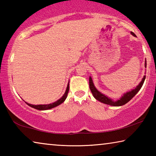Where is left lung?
<instances>
[{"label": "left lung", "mask_w": 156, "mask_h": 156, "mask_svg": "<svg viewBox=\"0 0 156 156\" xmlns=\"http://www.w3.org/2000/svg\"><path fill=\"white\" fill-rule=\"evenodd\" d=\"M131 35L136 37V34L133 32H132L131 31ZM144 67H147L146 61H145ZM145 78H146V76L144 75V77L142 78V80L140 82L138 85H137L135 88L132 89L131 90L126 92V93H124L122 94V96L120 97V98L117 100H112V98H109L107 96H105V94H102L101 92H100L98 90L94 85L91 76H89V88H90V90L91 91L92 94H93L94 97L100 102L108 105H111V106H113V107H120V106H122V105H125L126 103H127L129 100H131L134 96H136V94L138 93V92L140 91V89H141L142 86L143 85Z\"/></svg>", "instance_id": "1"}]
</instances>
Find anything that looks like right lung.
<instances>
[{"label": "right lung", "instance_id": "add662e5", "mask_svg": "<svg viewBox=\"0 0 156 156\" xmlns=\"http://www.w3.org/2000/svg\"><path fill=\"white\" fill-rule=\"evenodd\" d=\"M69 83L67 84V89H66V91L65 92V94H63V96L60 98V99H58L57 100V101L53 102V103H50V104H47V105H31L30 103H27V102H26V104L28 105L29 106L34 108V109H38V110H48V109H51L52 108H54L57 106H58L60 104H62L63 102L65 101V99L67 98V94H68V92H69ZM25 101V100H24Z\"/></svg>", "mask_w": 156, "mask_h": 156}]
</instances>
